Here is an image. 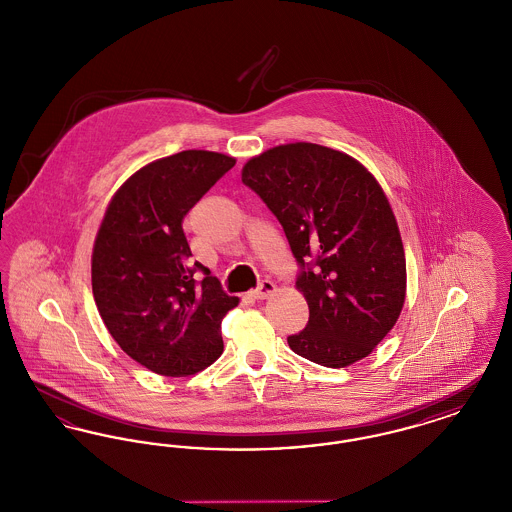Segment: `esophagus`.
I'll list each match as a JSON object with an SVG mask.
<instances>
[{"instance_id":"obj_1","label":"esophagus","mask_w":512,"mask_h":512,"mask_svg":"<svg viewBox=\"0 0 512 512\" xmlns=\"http://www.w3.org/2000/svg\"><path fill=\"white\" fill-rule=\"evenodd\" d=\"M274 292H276L274 282H270V280H263V282L259 284V288L251 292V297H253V299H267L268 295H272Z\"/></svg>"}]
</instances>
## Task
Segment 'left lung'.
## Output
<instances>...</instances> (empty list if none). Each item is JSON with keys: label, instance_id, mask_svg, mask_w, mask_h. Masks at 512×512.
<instances>
[{"label": "left lung", "instance_id": "1", "mask_svg": "<svg viewBox=\"0 0 512 512\" xmlns=\"http://www.w3.org/2000/svg\"><path fill=\"white\" fill-rule=\"evenodd\" d=\"M242 182L278 219L301 272L307 326L293 353L353 365L388 336L407 292L405 249L378 180L347 153L295 142L249 159Z\"/></svg>", "mask_w": 512, "mask_h": 512}]
</instances>
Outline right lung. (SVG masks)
<instances>
[{
	"mask_svg": "<svg viewBox=\"0 0 512 512\" xmlns=\"http://www.w3.org/2000/svg\"><path fill=\"white\" fill-rule=\"evenodd\" d=\"M234 165L203 149L157 159L122 184L101 220L92 253L99 315L122 351L155 374L190 376L222 355L220 322L240 299L192 263L182 220Z\"/></svg>",
	"mask_w": 512,
	"mask_h": 512,
	"instance_id": "obj_1",
	"label": "right lung"
}]
</instances>
